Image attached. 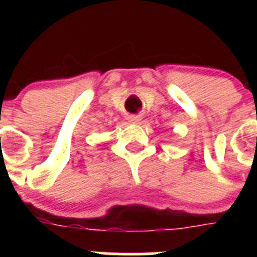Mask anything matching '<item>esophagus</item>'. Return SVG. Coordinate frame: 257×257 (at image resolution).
I'll list each match as a JSON object with an SVG mask.
<instances>
[{"instance_id":"34e87169","label":"esophagus","mask_w":257,"mask_h":257,"mask_svg":"<svg viewBox=\"0 0 257 257\" xmlns=\"http://www.w3.org/2000/svg\"><path fill=\"white\" fill-rule=\"evenodd\" d=\"M127 119H128V122H131V123H140V121H142V117L140 115H128L127 117Z\"/></svg>"}]
</instances>
